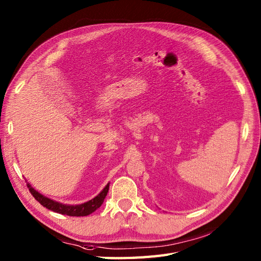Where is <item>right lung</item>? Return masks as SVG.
<instances>
[{
    "label": "right lung",
    "instance_id": "right-lung-1",
    "mask_svg": "<svg viewBox=\"0 0 261 261\" xmlns=\"http://www.w3.org/2000/svg\"><path fill=\"white\" fill-rule=\"evenodd\" d=\"M28 188H29V191L32 194V196L35 197L42 206L49 209V210H52V212L62 214V215L71 216V217H83V216H88L92 213H94L97 208L102 206L103 201H104V199L107 195V193H108L109 183L103 189V191L100 192L97 196H95L94 198H92L91 200L87 201V203H83V204H80V205L61 204V203H58V201H55L51 198H47L42 194H40L39 192H37L35 189L31 188L30 184H28Z\"/></svg>",
    "mask_w": 261,
    "mask_h": 261
}]
</instances>
